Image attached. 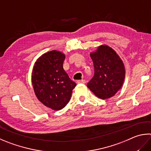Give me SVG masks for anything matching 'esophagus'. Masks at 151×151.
<instances>
[{
	"label": "esophagus",
	"mask_w": 151,
	"mask_h": 151,
	"mask_svg": "<svg viewBox=\"0 0 151 151\" xmlns=\"http://www.w3.org/2000/svg\"><path fill=\"white\" fill-rule=\"evenodd\" d=\"M76 83H77L78 84H84V83H86V81H85V80H83V79H82V80L77 81H76Z\"/></svg>",
	"instance_id": "esophagus-1"
}]
</instances>
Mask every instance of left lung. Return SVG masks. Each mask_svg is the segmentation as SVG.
I'll return each mask as SVG.
<instances>
[{
  "label": "left lung",
  "mask_w": 151,
  "mask_h": 151,
  "mask_svg": "<svg viewBox=\"0 0 151 151\" xmlns=\"http://www.w3.org/2000/svg\"><path fill=\"white\" fill-rule=\"evenodd\" d=\"M94 67V75L87 86L98 98L108 99L121 88L125 79L124 64L113 49L100 45L90 54Z\"/></svg>",
  "instance_id": "1"
}]
</instances>
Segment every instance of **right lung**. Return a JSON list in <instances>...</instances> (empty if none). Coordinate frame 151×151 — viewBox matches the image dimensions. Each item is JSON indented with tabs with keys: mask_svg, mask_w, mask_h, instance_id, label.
Instances as JSON below:
<instances>
[{
	"mask_svg": "<svg viewBox=\"0 0 151 151\" xmlns=\"http://www.w3.org/2000/svg\"><path fill=\"white\" fill-rule=\"evenodd\" d=\"M65 55L53 50L43 54L33 68L32 83L41 102L53 110H60L70 100L76 84L63 69Z\"/></svg>",
	"mask_w": 151,
	"mask_h": 151,
	"instance_id": "1",
	"label": "right lung"
}]
</instances>
